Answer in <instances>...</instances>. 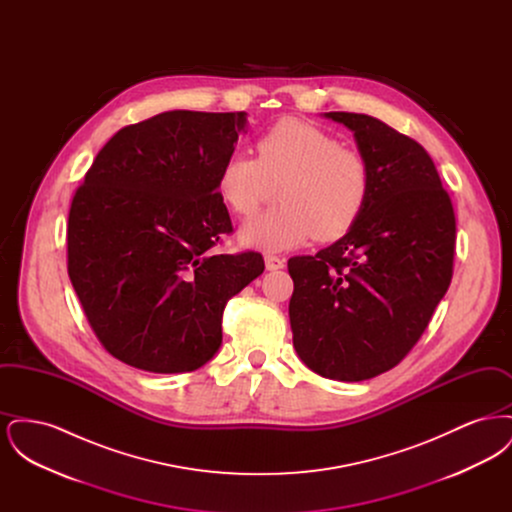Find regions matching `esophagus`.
<instances>
[{"label":"esophagus","instance_id":"34e87169","mask_svg":"<svg viewBox=\"0 0 512 512\" xmlns=\"http://www.w3.org/2000/svg\"><path fill=\"white\" fill-rule=\"evenodd\" d=\"M265 267L267 270H280V268H284V259H280L276 255H265Z\"/></svg>","mask_w":512,"mask_h":512}]
</instances>
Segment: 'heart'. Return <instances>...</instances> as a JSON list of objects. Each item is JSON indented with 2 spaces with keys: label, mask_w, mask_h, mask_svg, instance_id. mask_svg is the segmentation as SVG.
Segmentation results:
<instances>
[{
  "label": "heart",
  "mask_w": 512,
  "mask_h": 512,
  "mask_svg": "<svg viewBox=\"0 0 512 512\" xmlns=\"http://www.w3.org/2000/svg\"><path fill=\"white\" fill-rule=\"evenodd\" d=\"M280 209L249 220L242 244L286 251L313 238L336 240L365 209L372 174L365 157L311 122L282 119L257 140V159L232 153L220 165L217 190L226 207L249 217L270 184H280Z\"/></svg>",
  "instance_id": "heart-1"
}]
</instances>
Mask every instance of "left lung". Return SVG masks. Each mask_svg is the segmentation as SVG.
Segmentation results:
<instances>
[{
    "label": "left lung",
    "instance_id": "obj_1",
    "mask_svg": "<svg viewBox=\"0 0 512 512\" xmlns=\"http://www.w3.org/2000/svg\"><path fill=\"white\" fill-rule=\"evenodd\" d=\"M370 167L365 209L317 255L288 261L299 359L324 378L361 382L399 365L453 276L455 213L426 149L386 122L332 111Z\"/></svg>",
    "mask_w": 512,
    "mask_h": 512
}]
</instances>
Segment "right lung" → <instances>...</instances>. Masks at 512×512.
I'll list each match as a JSON object with an SVG mask.
<instances>
[{
  "mask_svg": "<svg viewBox=\"0 0 512 512\" xmlns=\"http://www.w3.org/2000/svg\"><path fill=\"white\" fill-rule=\"evenodd\" d=\"M245 128V111H167L124 126L76 190L69 276L122 363L157 374L209 363L226 301L263 274L261 253L211 251L232 232L217 176Z\"/></svg>",
  "mask_w": 512,
  "mask_h": 512,
  "instance_id": "obj_1",
  "label": "right lung"
}]
</instances>
